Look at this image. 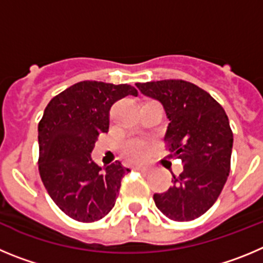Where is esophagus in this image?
<instances>
[{"instance_id":"obj_1","label":"esophagus","mask_w":263,"mask_h":263,"mask_svg":"<svg viewBox=\"0 0 263 263\" xmlns=\"http://www.w3.org/2000/svg\"><path fill=\"white\" fill-rule=\"evenodd\" d=\"M135 169L139 170V172H148L149 167H146V166H136V167H135Z\"/></svg>"}]
</instances>
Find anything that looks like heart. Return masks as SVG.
<instances>
[{
  "label": "heart",
  "mask_w": 263,
  "mask_h": 263,
  "mask_svg": "<svg viewBox=\"0 0 263 263\" xmlns=\"http://www.w3.org/2000/svg\"><path fill=\"white\" fill-rule=\"evenodd\" d=\"M122 152L127 160L141 162V161H145L148 158L149 152H151V146H149L146 141L135 139V140H128L123 144Z\"/></svg>",
  "instance_id": "obj_1"
}]
</instances>
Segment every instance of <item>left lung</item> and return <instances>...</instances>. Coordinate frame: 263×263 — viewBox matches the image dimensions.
<instances>
[{"mask_svg": "<svg viewBox=\"0 0 263 263\" xmlns=\"http://www.w3.org/2000/svg\"><path fill=\"white\" fill-rule=\"evenodd\" d=\"M136 87L162 105L170 122L167 149L183 164L169 190L153 195L156 207L174 221L202 216L219 198L231 170L233 134L226 111L207 91L182 80L139 82Z\"/></svg>", "mask_w": 263, "mask_h": 263, "instance_id": "1", "label": "left lung"}]
</instances>
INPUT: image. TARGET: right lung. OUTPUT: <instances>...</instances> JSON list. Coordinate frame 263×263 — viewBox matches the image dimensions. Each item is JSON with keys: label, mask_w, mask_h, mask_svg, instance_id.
Returning <instances> with one entry per match:
<instances>
[{"label": "right lung", "mask_w": 263, "mask_h": 263, "mask_svg": "<svg viewBox=\"0 0 263 263\" xmlns=\"http://www.w3.org/2000/svg\"><path fill=\"white\" fill-rule=\"evenodd\" d=\"M137 90L127 84L82 81L49 101L37 126L39 173L65 215L93 223L112 210L129 169L119 161L101 167L91 158L99 134L108 131L110 108Z\"/></svg>", "instance_id": "add662e5"}]
</instances>
